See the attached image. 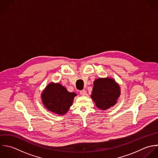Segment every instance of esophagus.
<instances>
[{"instance_id": "obj_1", "label": "esophagus", "mask_w": 158, "mask_h": 158, "mask_svg": "<svg viewBox=\"0 0 158 158\" xmlns=\"http://www.w3.org/2000/svg\"><path fill=\"white\" fill-rule=\"evenodd\" d=\"M80 94H81V95H82V96H85V95H86V94H87V92H86L85 90H82L80 91Z\"/></svg>"}]
</instances>
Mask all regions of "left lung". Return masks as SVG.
<instances>
[{
    "mask_svg": "<svg viewBox=\"0 0 158 158\" xmlns=\"http://www.w3.org/2000/svg\"><path fill=\"white\" fill-rule=\"evenodd\" d=\"M120 95L119 84L111 77H105L94 81L90 97L98 108L105 111L117 103Z\"/></svg>",
    "mask_w": 158,
    "mask_h": 158,
    "instance_id": "left-lung-1",
    "label": "left lung"
}]
</instances>
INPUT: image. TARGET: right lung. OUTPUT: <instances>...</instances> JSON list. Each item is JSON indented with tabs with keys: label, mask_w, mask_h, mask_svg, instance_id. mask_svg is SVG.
I'll list each match as a JSON object with an SVG mask.
<instances>
[{
	"label": "right lung",
	"mask_w": 158,
	"mask_h": 158,
	"mask_svg": "<svg viewBox=\"0 0 158 158\" xmlns=\"http://www.w3.org/2000/svg\"><path fill=\"white\" fill-rule=\"evenodd\" d=\"M76 95L74 92H69L61 84L52 82L41 93V100L48 111L62 116L68 111Z\"/></svg>",
	"instance_id": "add662e5"
}]
</instances>
